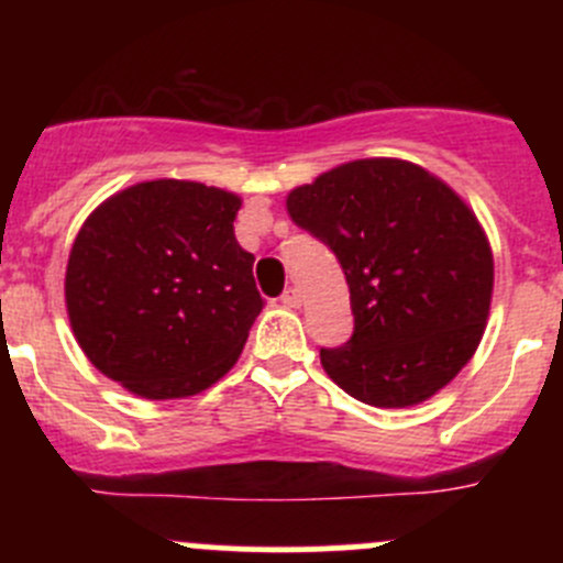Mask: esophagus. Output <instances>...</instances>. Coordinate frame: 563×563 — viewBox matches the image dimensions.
Wrapping results in <instances>:
<instances>
[{
    "mask_svg": "<svg viewBox=\"0 0 563 563\" xmlns=\"http://www.w3.org/2000/svg\"><path fill=\"white\" fill-rule=\"evenodd\" d=\"M280 302L286 305V308H299V305H302V294H299L297 288H288V291L280 297Z\"/></svg>",
    "mask_w": 563,
    "mask_h": 563,
    "instance_id": "1",
    "label": "esophagus"
}]
</instances>
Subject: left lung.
Returning a JSON list of instances; mask_svg holds the SVG:
<instances>
[{"mask_svg":"<svg viewBox=\"0 0 563 563\" xmlns=\"http://www.w3.org/2000/svg\"><path fill=\"white\" fill-rule=\"evenodd\" d=\"M299 229L338 255L354 334L321 349L340 389L378 408L433 397L474 356L493 297V253L450 185L395 157L343 163L288 192Z\"/></svg>","mask_w":563,"mask_h":563,"instance_id":"8db88e82","label":"left lung"}]
</instances>
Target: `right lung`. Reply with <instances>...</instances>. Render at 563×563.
<instances>
[{"label": "right lung", "mask_w": 563, "mask_h": 563, "mask_svg": "<svg viewBox=\"0 0 563 563\" xmlns=\"http://www.w3.org/2000/svg\"><path fill=\"white\" fill-rule=\"evenodd\" d=\"M242 198L201 181H139L73 242L65 302L84 354L146 400L190 397L240 360L264 308L240 247Z\"/></svg>", "instance_id": "right-lung-1"}]
</instances>
